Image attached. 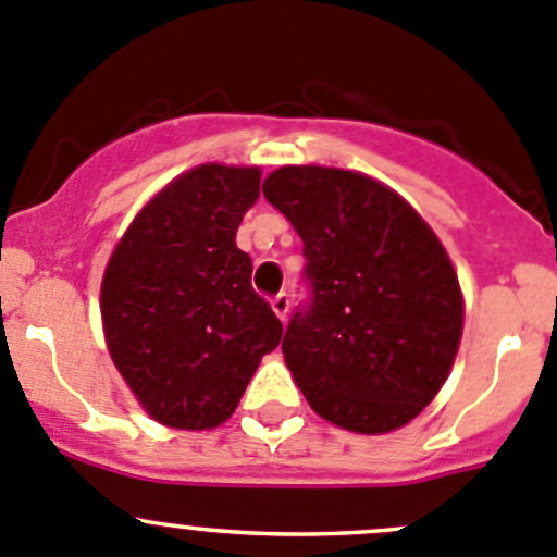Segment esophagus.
Instances as JSON below:
<instances>
[{"label": "esophagus", "instance_id": "34e87169", "mask_svg": "<svg viewBox=\"0 0 557 557\" xmlns=\"http://www.w3.org/2000/svg\"><path fill=\"white\" fill-rule=\"evenodd\" d=\"M271 306L278 319H286V313H289V295H286V292H278V295L271 300Z\"/></svg>", "mask_w": 557, "mask_h": 557}]
</instances>
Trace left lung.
I'll return each mask as SVG.
<instances>
[{
  "instance_id": "8db88e82",
  "label": "left lung",
  "mask_w": 557,
  "mask_h": 557,
  "mask_svg": "<svg viewBox=\"0 0 557 557\" xmlns=\"http://www.w3.org/2000/svg\"><path fill=\"white\" fill-rule=\"evenodd\" d=\"M262 195L302 240L311 297L286 324L284 360L319 417L389 433L447 382L463 295L442 240L400 195L362 173L289 164Z\"/></svg>"
}]
</instances>
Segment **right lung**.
Wrapping results in <instances>:
<instances>
[{"instance_id":"1","label":"right lung","mask_w":557,"mask_h":557,"mask_svg":"<svg viewBox=\"0 0 557 557\" xmlns=\"http://www.w3.org/2000/svg\"><path fill=\"white\" fill-rule=\"evenodd\" d=\"M260 168L200 164L135 216L102 276L104 341L143 409L178 431L222 425L268 351L278 317L235 246Z\"/></svg>"}]
</instances>
